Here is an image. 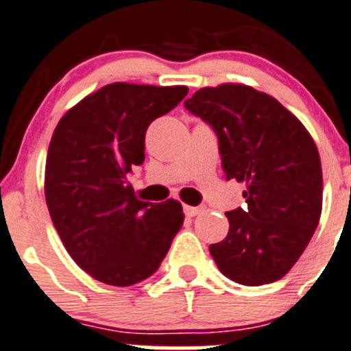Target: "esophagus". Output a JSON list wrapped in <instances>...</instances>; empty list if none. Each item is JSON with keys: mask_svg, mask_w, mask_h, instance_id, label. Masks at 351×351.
I'll return each instance as SVG.
<instances>
[{"mask_svg": "<svg viewBox=\"0 0 351 351\" xmlns=\"http://www.w3.org/2000/svg\"><path fill=\"white\" fill-rule=\"evenodd\" d=\"M183 210H185V214L189 215V217H195V215H198L202 210H204V207H192V205H183Z\"/></svg>", "mask_w": 351, "mask_h": 351, "instance_id": "1", "label": "esophagus"}]
</instances>
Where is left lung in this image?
Returning a JSON list of instances; mask_svg holds the SVG:
<instances>
[{"instance_id":"8db88e82","label":"left lung","mask_w":351,"mask_h":351,"mask_svg":"<svg viewBox=\"0 0 351 351\" xmlns=\"http://www.w3.org/2000/svg\"><path fill=\"white\" fill-rule=\"evenodd\" d=\"M185 108L214 129L226 180L246 183V208L226 212L229 232L210 244L219 270L241 285L280 280L319 224L323 171L295 115L244 84L202 88Z\"/></svg>"}]
</instances>
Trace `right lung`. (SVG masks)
Instances as JSON below:
<instances>
[{"instance_id": "obj_1", "label": "right lung", "mask_w": 351, "mask_h": 351, "mask_svg": "<svg viewBox=\"0 0 351 351\" xmlns=\"http://www.w3.org/2000/svg\"><path fill=\"white\" fill-rule=\"evenodd\" d=\"M186 86L113 83L59 120L45 162V200L77 267L107 285L146 280L183 226L176 200L143 202L127 175L143 165L149 123L173 110Z\"/></svg>"}]
</instances>
